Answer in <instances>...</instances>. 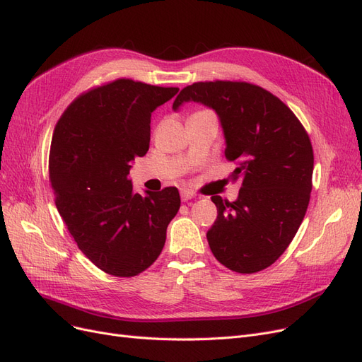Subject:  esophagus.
<instances>
[{"label":"esophagus","instance_id":"1","mask_svg":"<svg viewBox=\"0 0 362 362\" xmlns=\"http://www.w3.org/2000/svg\"><path fill=\"white\" fill-rule=\"evenodd\" d=\"M193 198H194V193L193 192H190V190H181V199H182V202H187V201H190Z\"/></svg>","mask_w":362,"mask_h":362}]
</instances>
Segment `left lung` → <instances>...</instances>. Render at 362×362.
I'll return each instance as SVG.
<instances>
[{
    "mask_svg": "<svg viewBox=\"0 0 362 362\" xmlns=\"http://www.w3.org/2000/svg\"><path fill=\"white\" fill-rule=\"evenodd\" d=\"M213 108L225 136V156L242 180L234 202L211 196L217 218L206 240L218 262L238 273L272 266L303 221L313 189L311 140L290 108L259 86L205 81L184 87L173 101Z\"/></svg>",
    "mask_w": 362,
    "mask_h": 362,
    "instance_id": "1",
    "label": "left lung"
}]
</instances>
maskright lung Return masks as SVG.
Masks as SVG:
<instances>
[{
    "label": "right lung",
    "instance_id": "right-lung-1",
    "mask_svg": "<svg viewBox=\"0 0 362 362\" xmlns=\"http://www.w3.org/2000/svg\"><path fill=\"white\" fill-rule=\"evenodd\" d=\"M178 90L120 78L80 95L54 129L49 181L57 210L80 250L108 275L146 270L180 210L177 187L144 196L128 178L131 161L149 149L151 113Z\"/></svg>",
    "mask_w": 362,
    "mask_h": 362
}]
</instances>
